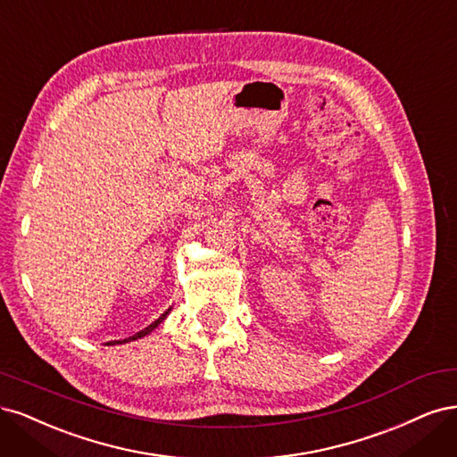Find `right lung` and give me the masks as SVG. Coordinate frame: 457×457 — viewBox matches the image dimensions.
<instances>
[{"mask_svg":"<svg viewBox=\"0 0 457 457\" xmlns=\"http://www.w3.org/2000/svg\"><path fill=\"white\" fill-rule=\"evenodd\" d=\"M169 312H170V309H167V312L163 313V315H161L157 320H154L152 322V325L150 327H145L144 330H140V332H137L135 336H130V337H125V340H117V342H113V344H127V342H130V340H138V337H144L145 334H150L152 330H155L159 325H161V322H163L165 320V317L169 315ZM113 344H110V345H113Z\"/></svg>","mask_w":457,"mask_h":457,"instance_id":"obj_1","label":"right lung"}]
</instances>
